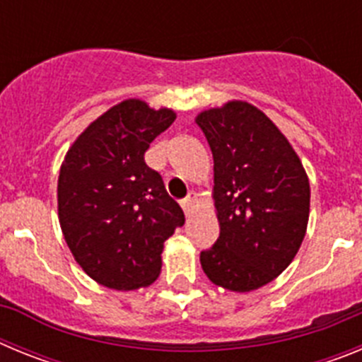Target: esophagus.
I'll return each mask as SVG.
<instances>
[{"mask_svg":"<svg viewBox=\"0 0 362 362\" xmlns=\"http://www.w3.org/2000/svg\"><path fill=\"white\" fill-rule=\"evenodd\" d=\"M196 203H197L196 192H188V196L185 197L183 201H181V206H183V210H185V214H187V216L192 212V210H194Z\"/></svg>","mask_w":362,"mask_h":362,"instance_id":"esophagus-1","label":"esophagus"}]
</instances>
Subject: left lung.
<instances>
[{
	"label": "left lung",
	"mask_w": 362,
	"mask_h": 362,
	"mask_svg": "<svg viewBox=\"0 0 362 362\" xmlns=\"http://www.w3.org/2000/svg\"><path fill=\"white\" fill-rule=\"evenodd\" d=\"M196 123L214 156L219 238L201 252L217 286L252 292L288 267L305 239L310 183L288 139L263 112L228 101L201 112Z\"/></svg>",
	"instance_id": "1"
}]
</instances>
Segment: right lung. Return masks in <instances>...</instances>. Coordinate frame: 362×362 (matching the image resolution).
Segmentation results:
<instances>
[{
  "label": "right lung",
  "instance_id": "obj_1",
  "mask_svg": "<svg viewBox=\"0 0 362 362\" xmlns=\"http://www.w3.org/2000/svg\"><path fill=\"white\" fill-rule=\"evenodd\" d=\"M175 119L127 99L86 127L57 179V214L74 259L107 288L148 286L161 272L163 245L185 214L148 168L150 143Z\"/></svg>",
  "mask_w": 362,
  "mask_h": 362
}]
</instances>
